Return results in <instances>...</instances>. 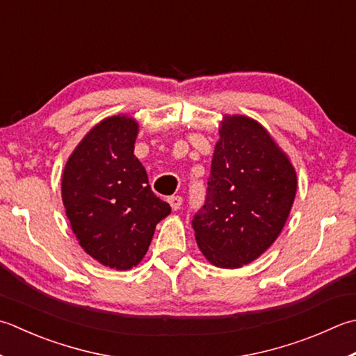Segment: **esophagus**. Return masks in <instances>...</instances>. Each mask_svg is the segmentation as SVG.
Here are the masks:
<instances>
[{"mask_svg": "<svg viewBox=\"0 0 356 356\" xmlns=\"http://www.w3.org/2000/svg\"><path fill=\"white\" fill-rule=\"evenodd\" d=\"M168 202H170L172 210L177 211V210H180V207H182L184 199H182V196H171V197H168Z\"/></svg>", "mask_w": 356, "mask_h": 356, "instance_id": "34e87169", "label": "esophagus"}]
</instances>
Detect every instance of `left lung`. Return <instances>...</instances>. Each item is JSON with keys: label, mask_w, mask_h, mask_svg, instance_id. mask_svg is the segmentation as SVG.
I'll list each match as a JSON object with an SVG mask.
<instances>
[{"label": "left lung", "mask_w": 356, "mask_h": 356, "mask_svg": "<svg viewBox=\"0 0 356 356\" xmlns=\"http://www.w3.org/2000/svg\"><path fill=\"white\" fill-rule=\"evenodd\" d=\"M205 202L191 225L216 267L239 268L275 242L296 194V172L259 123L225 115Z\"/></svg>", "instance_id": "obj_1"}]
</instances>
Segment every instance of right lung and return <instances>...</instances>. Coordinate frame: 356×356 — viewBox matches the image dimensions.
Wrapping results in <instances>:
<instances>
[{
  "label": "right lung",
  "mask_w": 356,
  "mask_h": 356,
  "mask_svg": "<svg viewBox=\"0 0 356 356\" xmlns=\"http://www.w3.org/2000/svg\"><path fill=\"white\" fill-rule=\"evenodd\" d=\"M138 124L114 115L90 129L65 166L63 204L80 245L103 266L129 270L171 207L152 193L134 156Z\"/></svg>",
  "instance_id": "add662e5"
}]
</instances>
